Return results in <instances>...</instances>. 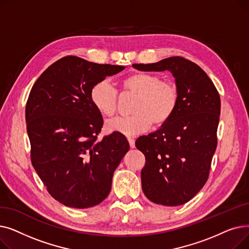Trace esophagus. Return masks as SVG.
I'll return each mask as SVG.
<instances>
[{
    "label": "esophagus",
    "mask_w": 249,
    "mask_h": 249,
    "mask_svg": "<svg viewBox=\"0 0 249 249\" xmlns=\"http://www.w3.org/2000/svg\"><path fill=\"white\" fill-rule=\"evenodd\" d=\"M128 142H129L130 148H134V147H135V142H134V139H133V138L128 137Z\"/></svg>",
    "instance_id": "34e87169"
}]
</instances>
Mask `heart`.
<instances>
[{"label": "heart", "mask_w": 249, "mask_h": 249, "mask_svg": "<svg viewBox=\"0 0 249 249\" xmlns=\"http://www.w3.org/2000/svg\"><path fill=\"white\" fill-rule=\"evenodd\" d=\"M125 93L136 96L129 117H118L106 123L109 132L134 136L145 132L152 123L165 124L177 110L178 91L169 82L161 81L158 75L146 72L130 74L122 82ZM90 101L105 117H112L118 108V93L109 80L96 83L90 89Z\"/></svg>", "instance_id": "b5f03b06"}]
</instances>
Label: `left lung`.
I'll return each mask as SVG.
<instances>
[{
    "label": "left lung",
    "instance_id": "1",
    "mask_svg": "<svg viewBox=\"0 0 249 249\" xmlns=\"http://www.w3.org/2000/svg\"><path fill=\"white\" fill-rule=\"evenodd\" d=\"M132 67L141 71H168L175 77L176 112L158 131L139 137L135 145L145 155L141 185L147 199L163 206L182 205L208 179L217 147L220 96L207 73L184 57Z\"/></svg>",
    "mask_w": 249,
    "mask_h": 249
}]
</instances>
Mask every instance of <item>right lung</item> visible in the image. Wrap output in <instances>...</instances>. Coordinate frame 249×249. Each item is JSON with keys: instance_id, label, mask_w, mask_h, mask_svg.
<instances>
[{"instance_id": "add662e5", "label": "right lung", "mask_w": 249, "mask_h": 249, "mask_svg": "<svg viewBox=\"0 0 249 249\" xmlns=\"http://www.w3.org/2000/svg\"><path fill=\"white\" fill-rule=\"evenodd\" d=\"M124 69L65 56L31 89L25 114L31 161L48 193L65 206L86 209L106 199L130 148L116 132L97 140L103 117L89 97L96 83Z\"/></svg>"}]
</instances>
